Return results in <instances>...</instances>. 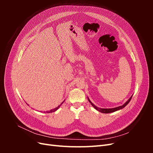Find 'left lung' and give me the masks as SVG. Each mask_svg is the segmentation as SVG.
Returning a JSON list of instances; mask_svg holds the SVG:
<instances>
[{"instance_id":"1","label":"left lung","mask_w":153,"mask_h":153,"mask_svg":"<svg viewBox=\"0 0 153 153\" xmlns=\"http://www.w3.org/2000/svg\"><path fill=\"white\" fill-rule=\"evenodd\" d=\"M131 98H132V96L130 97V98H129L128 99V100L126 101V102L124 104H123L122 106H117V107L112 108H99V107H98V106H96L94 104L92 103L91 102V100H89V98H88V100H89V103L92 105V106H93V107H94L96 110H97L98 111H99V112H101V113L108 114V113L114 112H115V111H117V110H121V109H123V108H124L125 106H126L129 103V101H130V100H131Z\"/></svg>"}]
</instances>
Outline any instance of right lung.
<instances>
[{
    "label": "right lung",
    "instance_id": "obj_1",
    "mask_svg": "<svg viewBox=\"0 0 153 153\" xmlns=\"http://www.w3.org/2000/svg\"><path fill=\"white\" fill-rule=\"evenodd\" d=\"M64 101H65V100H64L63 101H62V103L61 104V105H59L58 106H57V107H56V108H53V109H52V110H49V111H47V112H47V113H52V112H55V111H56L57 110H58L59 108V107H60V106H61V105L64 102Z\"/></svg>",
    "mask_w": 153,
    "mask_h": 153
}]
</instances>
